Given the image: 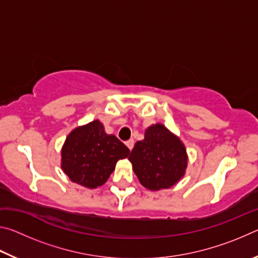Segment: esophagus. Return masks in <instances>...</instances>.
Instances as JSON below:
<instances>
[{"label": "esophagus", "instance_id": "esophagus-1", "mask_svg": "<svg viewBox=\"0 0 258 258\" xmlns=\"http://www.w3.org/2000/svg\"><path fill=\"white\" fill-rule=\"evenodd\" d=\"M126 146H127L130 150H132L133 147H134V140L131 139V140H128V141H126Z\"/></svg>", "mask_w": 258, "mask_h": 258}]
</instances>
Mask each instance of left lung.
I'll list each match as a JSON object with an SVG mask.
<instances>
[{
    "instance_id": "left-lung-1",
    "label": "left lung",
    "mask_w": 258,
    "mask_h": 258,
    "mask_svg": "<svg viewBox=\"0 0 258 258\" xmlns=\"http://www.w3.org/2000/svg\"><path fill=\"white\" fill-rule=\"evenodd\" d=\"M133 171L146 189H169L185 175L187 154L184 143L165 125L152 124L128 157Z\"/></svg>"
}]
</instances>
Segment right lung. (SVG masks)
Returning a JSON list of instances; mask_svg holds the SVG:
<instances>
[{
  "label": "right lung",
  "instance_id": "add662e5",
  "mask_svg": "<svg viewBox=\"0 0 258 258\" xmlns=\"http://www.w3.org/2000/svg\"><path fill=\"white\" fill-rule=\"evenodd\" d=\"M130 149L115 135L107 134L99 119L77 126L61 148V169L72 182L87 189L103 185L115 171L117 161Z\"/></svg>",
  "mask_w": 258,
  "mask_h": 258
}]
</instances>
